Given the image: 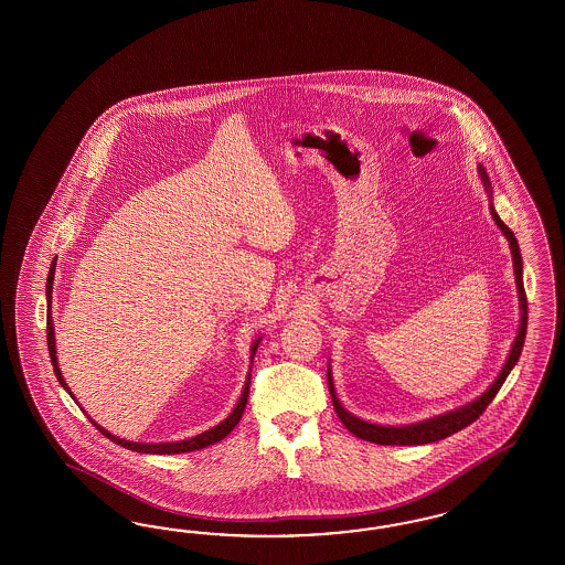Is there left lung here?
<instances>
[{
    "label": "left lung",
    "mask_w": 565,
    "mask_h": 565,
    "mask_svg": "<svg viewBox=\"0 0 565 565\" xmlns=\"http://www.w3.org/2000/svg\"><path fill=\"white\" fill-rule=\"evenodd\" d=\"M479 175L487 189L489 199H493V190H491V182H489V175L482 166H479ZM491 215L495 220L497 227L503 232V236L510 242V250H512L513 260V274H515V288H518V298H520V329H518V335L513 340L512 350H510V356L505 360L501 373L497 376L495 381L491 383V387L479 395L475 402L466 404L458 411L445 412L439 414L435 418H428L423 423H414V425H406V427H381V425H373V423H364L356 418L354 414L343 408L335 395V387H333V376L331 371L327 373V381H329V394L333 399V408L335 414L340 416V420L343 423V427L348 428L352 435H356L359 439L364 441H371V444L379 445H425L433 444V441H439L445 439L458 430L472 425L477 418H479L482 412L487 411V406L493 402L497 392L501 390V385L505 383V379L510 375L515 362L522 354V348H524V340H526V327H529V302H526V291H524V281H522V255H520V246H518V239L513 236L512 230L501 222V217L497 215L495 206L491 203Z\"/></svg>",
    "instance_id": "obj_1"
}]
</instances>
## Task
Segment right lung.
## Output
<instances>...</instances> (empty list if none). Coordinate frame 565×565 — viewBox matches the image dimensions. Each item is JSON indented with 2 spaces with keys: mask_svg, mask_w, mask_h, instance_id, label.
<instances>
[{
  "mask_svg": "<svg viewBox=\"0 0 565 565\" xmlns=\"http://www.w3.org/2000/svg\"><path fill=\"white\" fill-rule=\"evenodd\" d=\"M53 275H55V260H53L52 269H50V275H47V300H50V305H52ZM258 342H260V338L255 340L253 348H250V359H255V354H257ZM47 348H50L53 373L57 376V381L62 383V387L72 395L68 383L64 381V376L60 373V366H57L52 312H50V317H47ZM248 392H250V373L246 376V383H244V390H242V395H239L238 404H236L234 411L230 412V416H227L225 420H222L217 427L209 428L205 433H201V435H196V437H192V439H186V441H175V444H135V441H126V439H120V437L107 433V430L99 427L97 423H95V427L99 428L103 435H105L107 439H111L114 444L121 445V447H126V449H132V451H140V454H184V451H196V449H203V447H209V445L222 441V439H225V437L234 430V427L239 423V418H242V414H244V408H246Z\"/></svg>",
  "mask_w": 565,
  "mask_h": 565,
  "instance_id": "add662e5",
  "label": "right lung"
}]
</instances>
